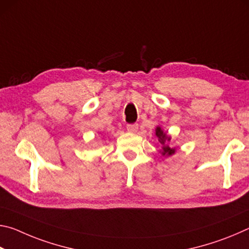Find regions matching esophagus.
Instances as JSON below:
<instances>
[{"label": "esophagus", "instance_id": "obj_1", "mask_svg": "<svg viewBox=\"0 0 249 249\" xmlns=\"http://www.w3.org/2000/svg\"><path fill=\"white\" fill-rule=\"evenodd\" d=\"M126 128H127L129 133H136L138 130V124H128L126 126Z\"/></svg>", "mask_w": 249, "mask_h": 249}]
</instances>
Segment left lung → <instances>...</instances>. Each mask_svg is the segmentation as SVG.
<instances>
[{"label":"left lung","instance_id":"left-lung-1","mask_svg":"<svg viewBox=\"0 0 249 249\" xmlns=\"http://www.w3.org/2000/svg\"><path fill=\"white\" fill-rule=\"evenodd\" d=\"M155 130H156V136L158 137L159 142L162 145L161 155L162 156H171V155H174L176 149L175 148H171V147L168 145V144H169V142L171 141V137L169 136V135H167V133L163 132L162 128L160 127V126H157Z\"/></svg>","mask_w":249,"mask_h":249}]
</instances>
